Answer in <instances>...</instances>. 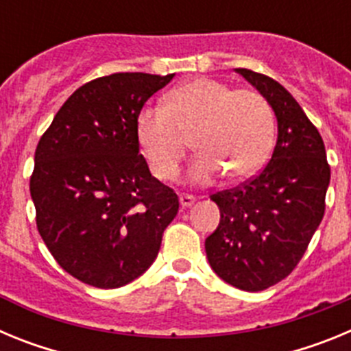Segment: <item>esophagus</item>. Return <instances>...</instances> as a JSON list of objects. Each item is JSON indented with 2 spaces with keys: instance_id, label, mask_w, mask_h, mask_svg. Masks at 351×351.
<instances>
[{
  "instance_id": "esophagus-1",
  "label": "esophagus",
  "mask_w": 351,
  "mask_h": 351,
  "mask_svg": "<svg viewBox=\"0 0 351 351\" xmlns=\"http://www.w3.org/2000/svg\"><path fill=\"white\" fill-rule=\"evenodd\" d=\"M195 200H197V198H195L193 195H186V193L179 195V202H181V207H182V209H186V207L193 206Z\"/></svg>"
}]
</instances>
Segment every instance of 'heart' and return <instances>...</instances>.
Wrapping results in <instances>:
<instances>
[{"label": "heart", "mask_w": 351, "mask_h": 351, "mask_svg": "<svg viewBox=\"0 0 351 351\" xmlns=\"http://www.w3.org/2000/svg\"><path fill=\"white\" fill-rule=\"evenodd\" d=\"M135 135L149 169L161 181L178 176L190 137L198 153L190 169L195 184H207L219 173L239 181L267 160L274 114L260 93L200 77L172 89L165 107H142Z\"/></svg>", "instance_id": "obj_1"}]
</instances>
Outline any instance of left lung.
Segmentation results:
<instances>
[{"label": "left lung", "instance_id": "1", "mask_svg": "<svg viewBox=\"0 0 351 351\" xmlns=\"http://www.w3.org/2000/svg\"><path fill=\"white\" fill-rule=\"evenodd\" d=\"M235 71L272 107L278 141L255 178L210 197L221 219L206 239V253L223 281L260 291L285 280L308 250L324 218L330 167L320 133L295 98L271 77Z\"/></svg>", "mask_w": 351, "mask_h": 351}]
</instances>
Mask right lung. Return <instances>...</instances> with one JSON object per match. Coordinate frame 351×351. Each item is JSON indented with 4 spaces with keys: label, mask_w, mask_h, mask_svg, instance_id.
<instances>
[{
    "label": "right lung",
    "mask_w": 351,
    "mask_h": 351,
    "mask_svg": "<svg viewBox=\"0 0 351 351\" xmlns=\"http://www.w3.org/2000/svg\"><path fill=\"white\" fill-rule=\"evenodd\" d=\"M172 79L135 71L84 84L36 145V228L82 283L119 288L137 280L178 214V195L151 176L135 135L141 108Z\"/></svg>",
    "instance_id": "add662e5"
}]
</instances>
